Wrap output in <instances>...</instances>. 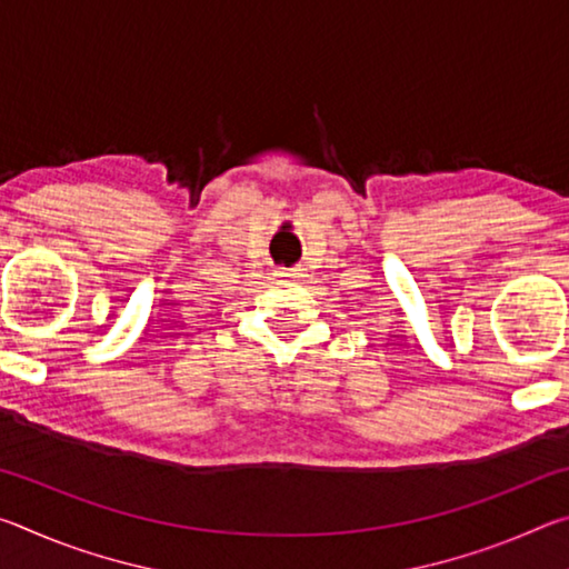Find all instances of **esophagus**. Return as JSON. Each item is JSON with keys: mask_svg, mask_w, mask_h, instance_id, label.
Segmentation results:
<instances>
[{"mask_svg": "<svg viewBox=\"0 0 569 569\" xmlns=\"http://www.w3.org/2000/svg\"><path fill=\"white\" fill-rule=\"evenodd\" d=\"M276 276L278 278H296V271H293V268H276Z\"/></svg>", "mask_w": 569, "mask_h": 569, "instance_id": "obj_1", "label": "esophagus"}]
</instances>
